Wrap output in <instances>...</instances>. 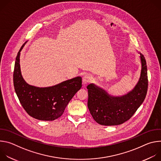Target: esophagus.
<instances>
[{
  "instance_id": "esophagus-1",
  "label": "esophagus",
  "mask_w": 161,
  "mask_h": 161,
  "mask_svg": "<svg viewBox=\"0 0 161 161\" xmlns=\"http://www.w3.org/2000/svg\"><path fill=\"white\" fill-rule=\"evenodd\" d=\"M92 79H93V77L92 76H91L89 74H86V75H85L82 78V82H83V84L84 85H86L87 83H90L92 81Z\"/></svg>"
}]
</instances>
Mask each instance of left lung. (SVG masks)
I'll use <instances>...</instances> for the list:
<instances>
[{"mask_svg":"<svg viewBox=\"0 0 161 161\" xmlns=\"http://www.w3.org/2000/svg\"><path fill=\"white\" fill-rule=\"evenodd\" d=\"M142 71L134 88L121 97H114L91 83L88 89V108L94 120L103 125H117L129 120L144 101L148 89L147 65L141 53Z\"/></svg>","mask_w":161,"mask_h":161,"instance_id":"left-lung-1","label":"left lung"}]
</instances>
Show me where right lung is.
<instances>
[{
  "label": "right lung",
  "instance_id": "1",
  "mask_svg": "<svg viewBox=\"0 0 161 161\" xmlns=\"http://www.w3.org/2000/svg\"><path fill=\"white\" fill-rule=\"evenodd\" d=\"M19 49L15 61L13 73L14 90L26 112L32 117L44 121L59 118L75 94L81 88L82 80L78 76L55 86L39 88L27 83L23 78L19 65Z\"/></svg>",
  "mask_w": 161,
  "mask_h": 161
}]
</instances>
